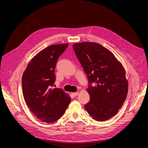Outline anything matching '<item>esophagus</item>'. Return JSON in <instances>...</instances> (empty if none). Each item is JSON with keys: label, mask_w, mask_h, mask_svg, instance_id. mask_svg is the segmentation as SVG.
Returning a JSON list of instances; mask_svg holds the SVG:
<instances>
[{"label": "esophagus", "mask_w": 148, "mask_h": 148, "mask_svg": "<svg viewBox=\"0 0 148 148\" xmlns=\"http://www.w3.org/2000/svg\"><path fill=\"white\" fill-rule=\"evenodd\" d=\"M79 94V92H74V93H72V95L73 97H76L77 95Z\"/></svg>", "instance_id": "1"}]
</instances>
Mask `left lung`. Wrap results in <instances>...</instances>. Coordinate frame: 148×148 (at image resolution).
Segmentation results:
<instances>
[{"mask_svg": "<svg viewBox=\"0 0 148 148\" xmlns=\"http://www.w3.org/2000/svg\"><path fill=\"white\" fill-rule=\"evenodd\" d=\"M73 47L89 80L90 101L85 109L97 121L110 119L127 96L128 83L123 66L109 50L97 42L75 43Z\"/></svg>", "mask_w": 148, "mask_h": 148, "instance_id": "1", "label": "left lung"}]
</instances>
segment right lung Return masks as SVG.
<instances>
[{"label":"right lung","instance_id":"add662e5","mask_svg":"<svg viewBox=\"0 0 148 148\" xmlns=\"http://www.w3.org/2000/svg\"><path fill=\"white\" fill-rule=\"evenodd\" d=\"M68 44H54L31 59L22 76L23 97L30 111L40 120L52 123L61 118L71 98L60 88H51L56 80V62Z\"/></svg>","mask_w":148,"mask_h":148}]
</instances>
